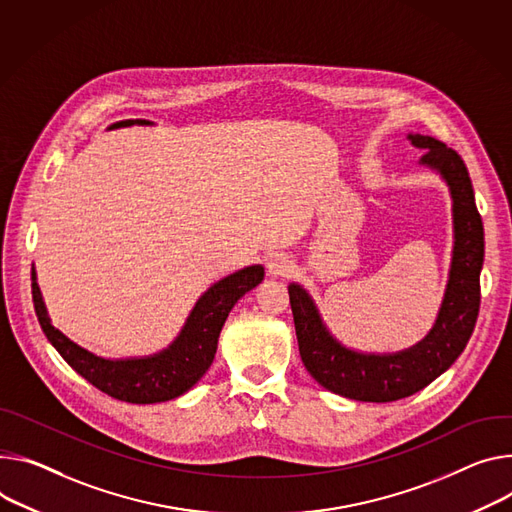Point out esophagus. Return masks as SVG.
I'll use <instances>...</instances> for the list:
<instances>
[{
    "label": "esophagus",
    "instance_id": "obj_1",
    "mask_svg": "<svg viewBox=\"0 0 512 512\" xmlns=\"http://www.w3.org/2000/svg\"><path fill=\"white\" fill-rule=\"evenodd\" d=\"M265 267H267V273L271 277H284L292 271V261L286 253H273V255L267 257Z\"/></svg>",
    "mask_w": 512,
    "mask_h": 512
}]
</instances>
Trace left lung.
<instances>
[{"instance_id": "left-lung-1", "label": "left lung", "mask_w": 512, "mask_h": 512, "mask_svg": "<svg viewBox=\"0 0 512 512\" xmlns=\"http://www.w3.org/2000/svg\"><path fill=\"white\" fill-rule=\"evenodd\" d=\"M406 138L412 147L425 151L418 165L435 171L451 198V263L445 294L429 333L402 351H357L331 333L302 284L288 286L300 357L308 374L324 390L359 402H392L429 386L466 349L480 308L484 228L470 173L461 157L437 138L412 132Z\"/></svg>"}]
</instances>
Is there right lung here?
I'll use <instances>...</instances> for the list:
<instances>
[{
	"label": "right lung",
	"instance_id": "right-lung-1",
	"mask_svg": "<svg viewBox=\"0 0 512 512\" xmlns=\"http://www.w3.org/2000/svg\"><path fill=\"white\" fill-rule=\"evenodd\" d=\"M128 126H153L151 120H120L108 130ZM263 265H247L214 282L194 304L177 337L161 351L138 357H102L61 333L46 310L32 267V300L42 333L59 355L91 386L112 398L132 404H155L173 400L192 390L214 361L224 320L247 292L263 282Z\"/></svg>",
	"mask_w": 512,
	"mask_h": 512
}]
</instances>
